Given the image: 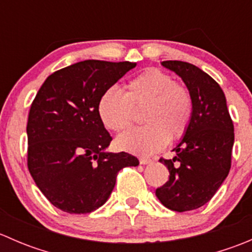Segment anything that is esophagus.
Here are the masks:
<instances>
[{
  "mask_svg": "<svg viewBox=\"0 0 252 252\" xmlns=\"http://www.w3.org/2000/svg\"><path fill=\"white\" fill-rule=\"evenodd\" d=\"M139 161H140V164H149V163H151L152 159L151 158H146V157H141Z\"/></svg>",
  "mask_w": 252,
  "mask_h": 252,
  "instance_id": "obj_1",
  "label": "esophagus"
}]
</instances>
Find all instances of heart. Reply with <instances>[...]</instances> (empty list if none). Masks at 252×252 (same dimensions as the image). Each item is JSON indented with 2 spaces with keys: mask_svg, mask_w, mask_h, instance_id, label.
Instances as JSON below:
<instances>
[{
  "mask_svg": "<svg viewBox=\"0 0 252 252\" xmlns=\"http://www.w3.org/2000/svg\"><path fill=\"white\" fill-rule=\"evenodd\" d=\"M147 126L126 131L117 138V146L140 156H150L167 146L169 139L187 133L192 117V100L185 86L157 68H149L131 79L121 94L108 89L101 95L97 113L107 129L123 131L131 126L140 111Z\"/></svg>",
  "mask_w": 252,
  "mask_h": 252,
  "instance_id": "heart-1",
  "label": "heart"
}]
</instances>
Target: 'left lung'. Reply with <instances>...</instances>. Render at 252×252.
<instances>
[{"mask_svg":"<svg viewBox=\"0 0 252 252\" xmlns=\"http://www.w3.org/2000/svg\"><path fill=\"white\" fill-rule=\"evenodd\" d=\"M161 64L187 85L192 117L187 133L173 149L175 156L159 159L168 168L169 180L156 189V196L169 210L185 212L207 204L227 178L234 126L224 93L215 79L191 63L163 61Z\"/></svg>","mask_w":252,"mask_h":252,"instance_id":"obj_1","label":"left lung"}]
</instances>
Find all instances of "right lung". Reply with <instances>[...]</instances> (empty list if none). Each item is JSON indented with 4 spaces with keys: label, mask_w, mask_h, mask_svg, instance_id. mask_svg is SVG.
<instances>
[{
    "label": "right lung",
    "mask_w": 252,
    "mask_h": 252,
    "mask_svg": "<svg viewBox=\"0 0 252 252\" xmlns=\"http://www.w3.org/2000/svg\"><path fill=\"white\" fill-rule=\"evenodd\" d=\"M136 63L88 60L51 74L28 118V168L42 194L68 213L85 215L110 197L118 172L136 167L126 152H107L112 138L97 113L101 95Z\"/></svg>",
    "instance_id": "obj_1"
}]
</instances>
